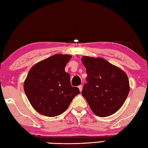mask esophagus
<instances>
[{"mask_svg": "<svg viewBox=\"0 0 148 148\" xmlns=\"http://www.w3.org/2000/svg\"><path fill=\"white\" fill-rule=\"evenodd\" d=\"M78 88H79V91H82V88H83V86H82V85H80V86H78Z\"/></svg>", "mask_w": 148, "mask_h": 148, "instance_id": "obj_1", "label": "esophagus"}]
</instances>
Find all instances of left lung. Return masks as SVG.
<instances>
[{"label":"left lung","mask_w":148,"mask_h":148,"mask_svg":"<svg viewBox=\"0 0 148 148\" xmlns=\"http://www.w3.org/2000/svg\"><path fill=\"white\" fill-rule=\"evenodd\" d=\"M87 84L82 95L92 112L99 117L111 116L120 109L129 92V82L125 72L102 58L84 56Z\"/></svg>","instance_id":"left-lung-1"}]
</instances>
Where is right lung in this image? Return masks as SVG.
Masks as SVG:
<instances>
[{"label": "right lung", "mask_w": 148, "mask_h": 148, "mask_svg": "<svg viewBox=\"0 0 148 148\" xmlns=\"http://www.w3.org/2000/svg\"><path fill=\"white\" fill-rule=\"evenodd\" d=\"M70 55L57 54L36 63L30 70L24 82V91L34 109L44 116L55 117L68 108L80 93L71 84L64 67Z\"/></svg>", "instance_id": "add662e5"}]
</instances>
